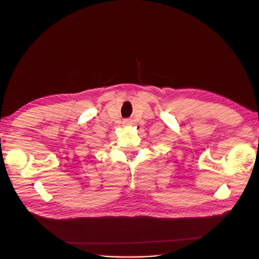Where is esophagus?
<instances>
[{
	"mask_svg": "<svg viewBox=\"0 0 259 259\" xmlns=\"http://www.w3.org/2000/svg\"><path fill=\"white\" fill-rule=\"evenodd\" d=\"M124 123H125V124H131V121H130V120H125Z\"/></svg>",
	"mask_w": 259,
	"mask_h": 259,
	"instance_id": "obj_1",
	"label": "esophagus"
}]
</instances>
